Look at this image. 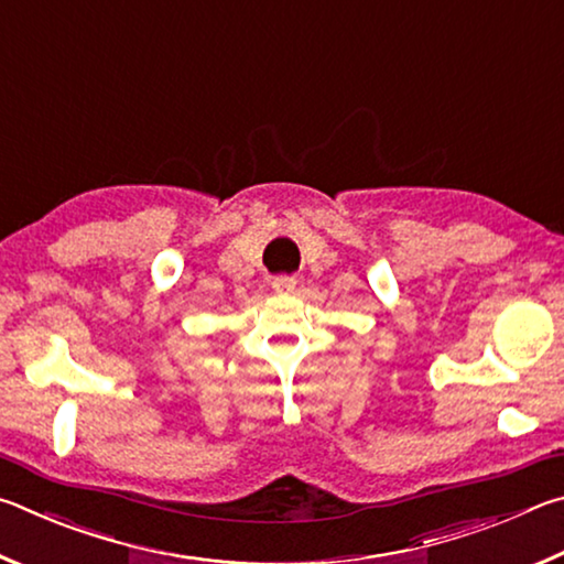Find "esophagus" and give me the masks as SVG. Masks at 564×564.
I'll return each mask as SVG.
<instances>
[{
	"label": "esophagus",
	"mask_w": 564,
	"mask_h": 564,
	"mask_svg": "<svg viewBox=\"0 0 564 564\" xmlns=\"http://www.w3.org/2000/svg\"><path fill=\"white\" fill-rule=\"evenodd\" d=\"M271 285L275 293H291L295 289V275H289V273H281V275H273L271 279Z\"/></svg>",
	"instance_id": "1"
}]
</instances>
